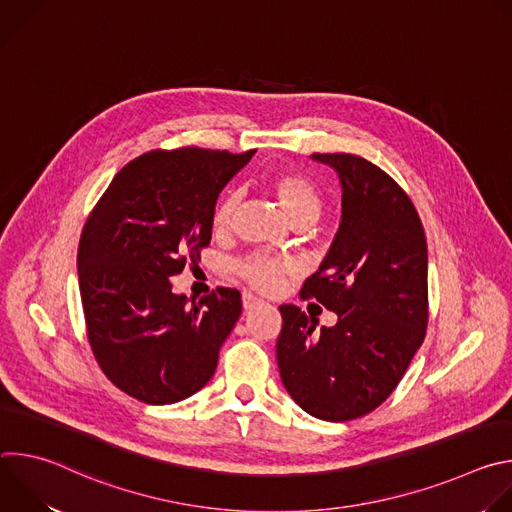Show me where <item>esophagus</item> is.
Wrapping results in <instances>:
<instances>
[{
    "label": "esophagus",
    "instance_id": "esophagus-1",
    "mask_svg": "<svg viewBox=\"0 0 512 512\" xmlns=\"http://www.w3.org/2000/svg\"><path fill=\"white\" fill-rule=\"evenodd\" d=\"M259 306H263V300L255 298L253 294H245V296H243V308H245V312H251V310H255V308H259Z\"/></svg>",
    "mask_w": 512,
    "mask_h": 512
}]
</instances>
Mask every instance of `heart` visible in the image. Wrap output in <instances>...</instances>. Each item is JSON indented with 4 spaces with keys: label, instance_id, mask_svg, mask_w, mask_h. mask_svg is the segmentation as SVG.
Wrapping results in <instances>:
<instances>
[{
    "label": "heart",
    "instance_id": "obj_1",
    "mask_svg": "<svg viewBox=\"0 0 512 512\" xmlns=\"http://www.w3.org/2000/svg\"><path fill=\"white\" fill-rule=\"evenodd\" d=\"M267 188L279 200L283 212L294 225L314 223L322 210V196L314 182L294 170H277L265 176ZM239 206V194H225L212 212V229L214 233H227L233 225V218ZM291 271V265L273 257L255 255L237 265V273L255 289L271 291L275 289L283 275Z\"/></svg>",
    "mask_w": 512,
    "mask_h": 512
}]
</instances>
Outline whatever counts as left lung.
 <instances>
[{
    "instance_id": "1",
    "label": "left lung",
    "mask_w": 512,
    "mask_h": 512,
    "mask_svg": "<svg viewBox=\"0 0 512 512\" xmlns=\"http://www.w3.org/2000/svg\"><path fill=\"white\" fill-rule=\"evenodd\" d=\"M342 188L336 237L302 298L338 320H318L285 304L277 338L281 383L306 413L348 421L377 409L399 385L427 328V243L401 186L352 154H314Z\"/></svg>"
}]
</instances>
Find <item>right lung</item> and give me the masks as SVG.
Listing matches in <instances>:
<instances>
[{"label":"right lung","mask_w":512,"mask_h":512,"mask_svg":"<svg viewBox=\"0 0 512 512\" xmlns=\"http://www.w3.org/2000/svg\"><path fill=\"white\" fill-rule=\"evenodd\" d=\"M255 150H156L129 162L91 212L79 287L93 354L109 381L150 405L200 391L243 304L231 287L174 294L172 279L212 237L218 194Z\"/></svg>","instance_id":"add662e5"}]
</instances>
